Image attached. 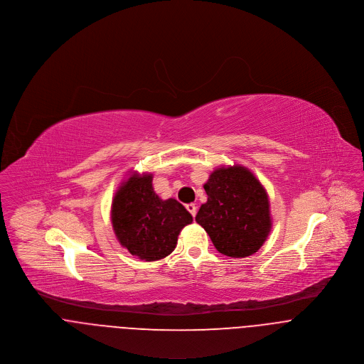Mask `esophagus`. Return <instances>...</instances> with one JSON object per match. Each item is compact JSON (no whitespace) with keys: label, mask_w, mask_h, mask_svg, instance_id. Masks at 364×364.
Instances as JSON below:
<instances>
[{"label":"esophagus","mask_w":364,"mask_h":364,"mask_svg":"<svg viewBox=\"0 0 364 364\" xmlns=\"http://www.w3.org/2000/svg\"><path fill=\"white\" fill-rule=\"evenodd\" d=\"M187 211L193 215V217H196V214H197V205L196 204H187Z\"/></svg>","instance_id":"obj_1"}]
</instances>
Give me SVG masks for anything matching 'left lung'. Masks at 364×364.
Instances as JSON below:
<instances>
[{
	"label": "left lung",
	"mask_w": 364,
	"mask_h": 364,
	"mask_svg": "<svg viewBox=\"0 0 364 364\" xmlns=\"http://www.w3.org/2000/svg\"><path fill=\"white\" fill-rule=\"evenodd\" d=\"M208 196L196 220L210 235L219 253L247 257L266 242L270 229L269 196L243 166L219 167L204 184Z\"/></svg>",
	"instance_id": "1"
}]
</instances>
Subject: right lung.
<instances>
[{
    "label": "right lung",
    "mask_w": 364,
    "mask_h": 364,
    "mask_svg": "<svg viewBox=\"0 0 364 364\" xmlns=\"http://www.w3.org/2000/svg\"><path fill=\"white\" fill-rule=\"evenodd\" d=\"M151 174H132L125 180L111 207L117 239L132 256L154 262L168 256L191 214L174 198L161 200L153 190Z\"/></svg>",
    "instance_id": "add662e5"
}]
</instances>
